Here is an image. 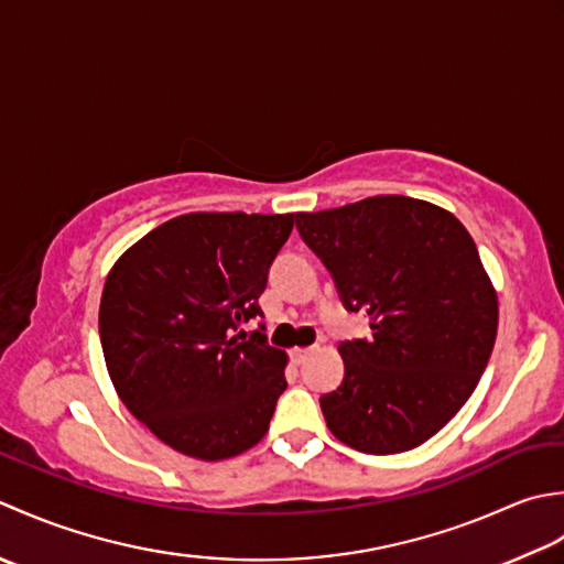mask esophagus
I'll list each match as a JSON object with an SVG mask.
<instances>
[{"label": "esophagus", "instance_id": "34e87169", "mask_svg": "<svg viewBox=\"0 0 564 564\" xmlns=\"http://www.w3.org/2000/svg\"><path fill=\"white\" fill-rule=\"evenodd\" d=\"M314 348H294L292 350V358H294V362H299V365H302L306 358H308V352H312Z\"/></svg>", "mask_w": 564, "mask_h": 564}]
</instances>
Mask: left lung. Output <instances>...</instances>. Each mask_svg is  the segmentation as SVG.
<instances>
[{
    "instance_id": "left-lung-1",
    "label": "left lung",
    "mask_w": 564,
    "mask_h": 564,
    "mask_svg": "<svg viewBox=\"0 0 564 564\" xmlns=\"http://www.w3.org/2000/svg\"><path fill=\"white\" fill-rule=\"evenodd\" d=\"M294 221L343 306L372 328L338 346L346 375L321 397L330 433L367 455L426 443L475 392L497 340V292L473 236L451 212L399 194Z\"/></svg>"
}]
</instances>
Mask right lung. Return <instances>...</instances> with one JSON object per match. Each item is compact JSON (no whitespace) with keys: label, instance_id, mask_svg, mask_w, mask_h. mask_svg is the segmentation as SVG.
I'll list each match as a JSON object with an SVG mask.
<instances>
[{"label":"right lung","instance_id":"obj_1","mask_svg":"<svg viewBox=\"0 0 564 564\" xmlns=\"http://www.w3.org/2000/svg\"><path fill=\"white\" fill-rule=\"evenodd\" d=\"M294 214H185L153 228L111 268L99 340L133 416L177 453L240 455L268 433L286 355L262 330L272 260Z\"/></svg>","mask_w":564,"mask_h":564}]
</instances>
